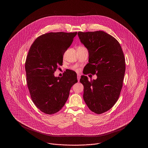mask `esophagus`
Here are the masks:
<instances>
[{
  "instance_id": "obj_1",
  "label": "esophagus",
  "mask_w": 148,
  "mask_h": 148,
  "mask_svg": "<svg viewBox=\"0 0 148 148\" xmlns=\"http://www.w3.org/2000/svg\"><path fill=\"white\" fill-rule=\"evenodd\" d=\"M77 80H78V82H79V80H80V74H77Z\"/></svg>"
}]
</instances>
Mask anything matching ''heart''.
<instances>
[{
	"label": "heart",
	"instance_id": "obj_1",
	"mask_svg": "<svg viewBox=\"0 0 148 148\" xmlns=\"http://www.w3.org/2000/svg\"><path fill=\"white\" fill-rule=\"evenodd\" d=\"M72 69H74V71H79V68L77 67V66H73L72 67Z\"/></svg>",
	"mask_w": 148,
	"mask_h": 148
}]
</instances>
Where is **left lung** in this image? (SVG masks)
I'll use <instances>...</instances> for the list:
<instances>
[{
	"label": "left lung",
	"instance_id": "1",
	"mask_svg": "<svg viewBox=\"0 0 148 148\" xmlns=\"http://www.w3.org/2000/svg\"><path fill=\"white\" fill-rule=\"evenodd\" d=\"M77 34L89 54L83 73L97 76L96 80L90 81L86 76H81L83 98L92 112L105 113L119 97L125 71L124 53L118 41L103 31L79 32Z\"/></svg>",
	"mask_w": 148,
	"mask_h": 148
}]
</instances>
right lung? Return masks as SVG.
<instances>
[{
    "label": "right lung",
    "mask_w": 148,
    "mask_h": 148,
    "mask_svg": "<svg viewBox=\"0 0 148 148\" xmlns=\"http://www.w3.org/2000/svg\"><path fill=\"white\" fill-rule=\"evenodd\" d=\"M77 32H51L38 37L32 44L25 69L30 97L42 113L53 114L63 107L71 86L77 83L74 71L55 77L54 72L63 65L64 53L71 46Z\"/></svg>",
    "instance_id": "right-lung-1"
}]
</instances>
